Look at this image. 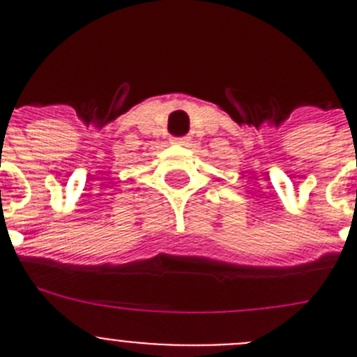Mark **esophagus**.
Segmentation results:
<instances>
[{
  "mask_svg": "<svg viewBox=\"0 0 357 357\" xmlns=\"http://www.w3.org/2000/svg\"><path fill=\"white\" fill-rule=\"evenodd\" d=\"M173 143H175V144H182V146H185V144L189 143V137H175V139H173Z\"/></svg>",
  "mask_w": 357,
  "mask_h": 357,
  "instance_id": "obj_1",
  "label": "esophagus"
}]
</instances>
